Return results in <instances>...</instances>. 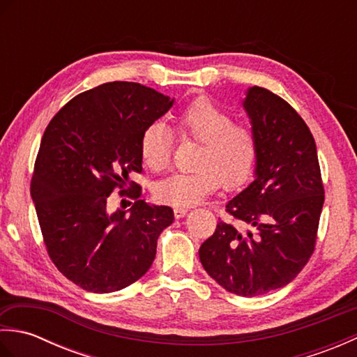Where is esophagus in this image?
Segmentation results:
<instances>
[{
    "mask_svg": "<svg viewBox=\"0 0 357 357\" xmlns=\"http://www.w3.org/2000/svg\"><path fill=\"white\" fill-rule=\"evenodd\" d=\"M188 208L187 207H174V218L179 219V218H184L187 215Z\"/></svg>",
    "mask_w": 357,
    "mask_h": 357,
    "instance_id": "esophagus-1",
    "label": "esophagus"
}]
</instances>
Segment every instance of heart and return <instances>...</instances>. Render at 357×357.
<instances>
[{
  "mask_svg": "<svg viewBox=\"0 0 357 357\" xmlns=\"http://www.w3.org/2000/svg\"><path fill=\"white\" fill-rule=\"evenodd\" d=\"M183 138L198 141L195 169L173 173L158 183L155 193L176 207L201 202L221 184L234 188L253 173L257 159L255 132L245 124L233 123L231 115L206 96L196 98L174 116ZM142 161L150 170L162 172L170 165L172 135L162 123H151L141 135Z\"/></svg>",
  "mask_w": 357,
  "mask_h": 357,
  "instance_id": "b5f03b06",
  "label": "heart"
}]
</instances>
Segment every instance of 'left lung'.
<instances>
[{"mask_svg": "<svg viewBox=\"0 0 357 357\" xmlns=\"http://www.w3.org/2000/svg\"><path fill=\"white\" fill-rule=\"evenodd\" d=\"M244 109L257 141L255 181L199 248L208 276L244 298L285 287L312 257L324 206L316 142L305 121L282 98L250 87Z\"/></svg>", "mask_w": 357, "mask_h": 357, "instance_id": "8db88e82", "label": "left lung"}]
</instances>
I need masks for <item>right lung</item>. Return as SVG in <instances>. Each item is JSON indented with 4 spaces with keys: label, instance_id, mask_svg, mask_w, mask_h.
Wrapping results in <instances>:
<instances>
[{
    "label": "right lung",
    "instance_id": "add662e5",
    "mask_svg": "<svg viewBox=\"0 0 357 357\" xmlns=\"http://www.w3.org/2000/svg\"><path fill=\"white\" fill-rule=\"evenodd\" d=\"M172 105L138 82H105L75 96L45 128L30 195L52 262L87 291H118L146 275L173 222L170 207L150 206L128 181L142 172V132ZM115 188L135 199L130 215L107 210Z\"/></svg>",
    "mask_w": 357,
    "mask_h": 357
}]
</instances>
